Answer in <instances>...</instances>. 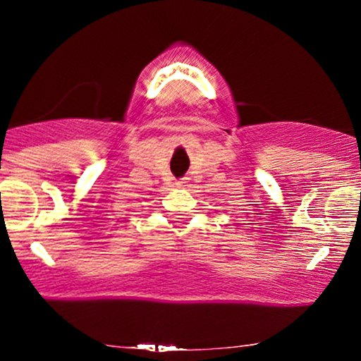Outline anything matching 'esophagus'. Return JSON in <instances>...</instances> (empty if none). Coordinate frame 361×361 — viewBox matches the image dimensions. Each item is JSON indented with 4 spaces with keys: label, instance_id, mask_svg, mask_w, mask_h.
I'll return each mask as SVG.
<instances>
[{
    "label": "esophagus",
    "instance_id": "esophagus-1",
    "mask_svg": "<svg viewBox=\"0 0 361 361\" xmlns=\"http://www.w3.org/2000/svg\"><path fill=\"white\" fill-rule=\"evenodd\" d=\"M175 185L178 186V188H183V186H186V181L185 180H180V181H176Z\"/></svg>",
    "mask_w": 361,
    "mask_h": 361
}]
</instances>
